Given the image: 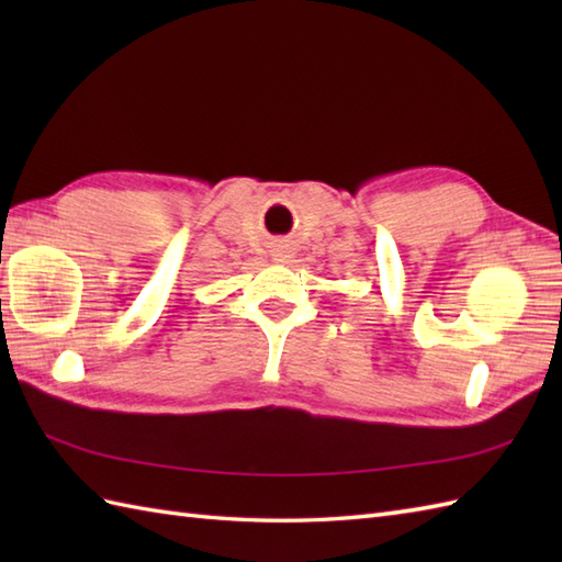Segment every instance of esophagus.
<instances>
[{
	"mask_svg": "<svg viewBox=\"0 0 562 562\" xmlns=\"http://www.w3.org/2000/svg\"><path fill=\"white\" fill-rule=\"evenodd\" d=\"M270 258L274 262H282V266H288V262H292L294 258V248L290 241H274L272 248H270Z\"/></svg>",
	"mask_w": 562,
	"mask_h": 562,
	"instance_id": "esophagus-1",
	"label": "esophagus"
}]
</instances>
